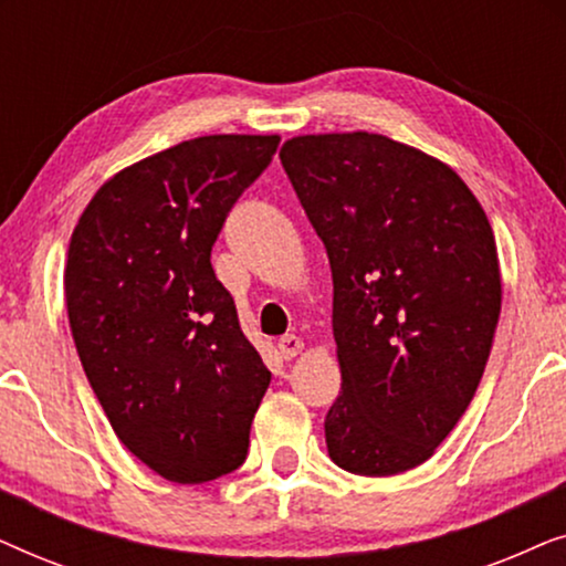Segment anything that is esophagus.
Here are the masks:
<instances>
[{
	"label": "esophagus",
	"instance_id": "esophagus-1",
	"mask_svg": "<svg viewBox=\"0 0 566 566\" xmlns=\"http://www.w3.org/2000/svg\"><path fill=\"white\" fill-rule=\"evenodd\" d=\"M301 350H304V339L296 337V335H285V337L277 339V353H281L285 360L296 358Z\"/></svg>",
	"mask_w": 566,
	"mask_h": 566
}]
</instances>
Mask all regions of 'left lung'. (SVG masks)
Masks as SVG:
<instances>
[{"label": "left lung", "instance_id": "obj_1", "mask_svg": "<svg viewBox=\"0 0 566 566\" xmlns=\"http://www.w3.org/2000/svg\"><path fill=\"white\" fill-rule=\"evenodd\" d=\"M281 161L335 283L329 459L360 476L420 467L474 399L497 329L484 208L443 161L368 130L293 136Z\"/></svg>", "mask_w": 566, "mask_h": 566}]
</instances>
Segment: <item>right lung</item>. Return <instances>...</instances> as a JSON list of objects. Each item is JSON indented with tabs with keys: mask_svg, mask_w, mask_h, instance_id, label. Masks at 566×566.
Instances as JSON below:
<instances>
[{
	"mask_svg": "<svg viewBox=\"0 0 566 566\" xmlns=\"http://www.w3.org/2000/svg\"><path fill=\"white\" fill-rule=\"evenodd\" d=\"M281 136H200L120 169L76 221L69 327L120 443L159 476L239 469L270 370L242 335L211 247Z\"/></svg>",
	"mask_w": 566,
	"mask_h": 566,
	"instance_id": "obj_1",
	"label": "right lung"
}]
</instances>
